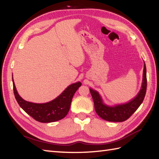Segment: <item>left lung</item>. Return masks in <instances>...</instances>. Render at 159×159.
Returning <instances> with one entry per match:
<instances>
[{
	"label": "left lung",
	"mask_w": 159,
	"mask_h": 159,
	"mask_svg": "<svg viewBox=\"0 0 159 159\" xmlns=\"http://www.w3.org/2000/svg\"><path fill=\"white\" fill-rule=\"evenodd\" d=\"M146 67L144 63L143 80L141 89L137 95L129 102L116 104L114 106H109L104 103L102 97L97 91L92 88L89 89V91L93 100L96 112L102 119L113 122H121L128 120L139 107L146 96Z\"/></svg>",
	"instance_id": "1"
}]
</instances>
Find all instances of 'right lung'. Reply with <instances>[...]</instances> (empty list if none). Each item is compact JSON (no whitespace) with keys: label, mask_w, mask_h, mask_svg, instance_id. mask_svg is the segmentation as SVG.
I'll use <instances>...</instances> for the list:
<instances>
[{"label":"right lung","mask_w":159,"mask_h":159,"mask_svg":"<svg viewBox=\"0 0 159 159\" xmlns=\"http://www.w3.org/2000/svg\"><path fill=\"white\" fill-rule=\"evenodd\" d=\"M12 81L13 93L20 107L36 121L42 123H50L59 121L65 117L69 112L72 98L81 83L71 84L63 92L54 99L46 103H34L22 98L17 92L14 81Z\"/></svg>","instance_id":"right-lung-1"}]
</instances>
